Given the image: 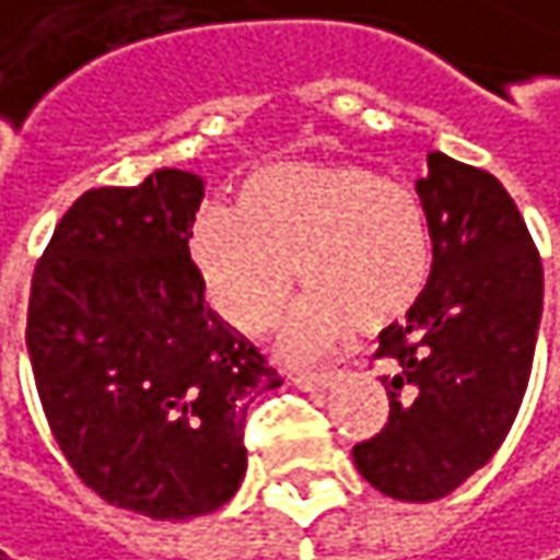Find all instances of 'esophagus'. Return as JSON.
<instances>
[{
    "label": "esophagus",
    "mask_w": 560,
    "mask_h": 560,
    "mask_svg": "<svg viewBox=\"0 0 560 560\" xmlns=\"http://www.w3.org/2000/svg\"><path fill=\"white\" fill-rule=\"evenodd\" d=\"M336 378H339L336 372H294L291 375V382L298 384L301 390H327Z\"/></svg>",
    "instance_id": "esophagus-1"
}]
</instances>
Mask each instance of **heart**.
Returning <instances> with one entry per match:
<instances>
[{
    "label": "heart",
    "mask_w": 560,
    "mask_h": 560,
    "mask_svg": "<svg viewBox=\"0 0 560 560\" xmlns=\"http://www.w3.org/2000/svg\"><path fill=\"white\" fill-rule=\"evenodd\" d=\"M188 253L211 307L246 336L272 330L294 284L279 352L314 362L355 327L382 330L427 291L432 233L420 195L359 163H279L243 182L236 205H205Z\"/></svg>",
    "instance_id": "b5f03b06"
}]
</instances>
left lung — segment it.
I'll list each match as a JSON object with an SVG mask.
<instances>
[{
  "instance_id": "1",
  "label": "left lung",
  "mask_w": 560,
  "mask_h": 560,
  "mask_svg": "<svg viewBox=\"0 0 560 560\" xmlns=\"http://www.w3.org/2000/svg\"><path fill=\"white\" fill-rule=\"evenodd\" d=\"M417 182L432 233V272L407 320L378 336L390 413L352 448L375 490L407 503L452 493L513 427L541 320V259L506 188L445 153Z\"/></svg>"
}]
</instances>
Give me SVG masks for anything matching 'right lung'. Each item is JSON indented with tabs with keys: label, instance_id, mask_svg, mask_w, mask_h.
<instances>
[{
	"label": "right lung",
	"instance_id": "add662e5",
	"mask_svg": "<svg viewBox=\"0 0 560 560\" xmlns=\"http://www.w3.org/2000/svg\"><path fill=\"white\" fill-rule=\"evenodd\" d=\"M201 198L182 170L89 188L31 279L25 342L50 432L89 490L150 520L228 503L246 475V410L281 384L205 304L188 256Z\"/></svg>",
	"mask_w": 560,
	"mask_h": 560
}]
</instances>
